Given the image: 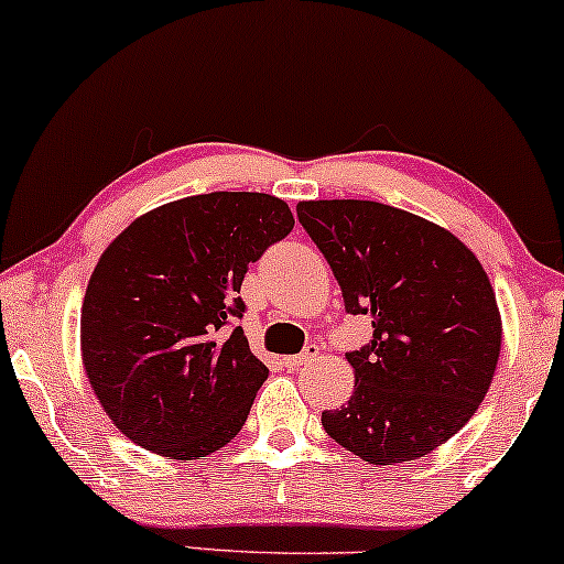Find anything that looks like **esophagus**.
<instances>
[{"label":"esophagus","instance_id":"1","mask_svg":"<svg viewBox=\"0 0 564 564\" xmlns=\"http://www.w3.org/2000/svg\"><path fill=\"white\" fill-rule=\"evenodd\" d=\"M317 354H319V348L315 346V344H310L304 348L302 354H296V356H286V365L291 367V369H302V367H310L312 361L317 359Z\"/></svg>","mask_w":564,"mask_h":564}]
</instances>
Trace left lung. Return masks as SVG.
<instances>
[{"label": "left lung", "mask_w": 564, "mask_h": 564, "mask_svg": "<svg viewBox=\"0 0 564 564\" xmlns=\"http://www.w3.org/2000/svg\"><path fill=\"white\" fill-rule=\"evenodd\" d=\"M299 220L325 254L348 315L372 344L346 354L354 393L323 426L375 466L432 453L468 424L502 348L487 270L442 226L375 199H302Z\"/></svg>", "instance_id": "1"}]
</instances>
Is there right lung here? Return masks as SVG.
<instances>
[{
  "instance_id": "obj_1",
  "label": "right lung",
  "mask_w": 564,
  "mask_h": 564,
  "mask_svg": "<svg viewBox=\"0 0 564 564\" xmlns=\"http://www.w3.org/2000/svg\"><path fill=\"white\" fill-rule=\"evenodd\" d=\"M294 229L281 197L208 192L142 213L85 289L80 356L113 426L174 460L220 451L245 426L268 367L237 296L247 268Z\"/></svg>"
}]
</instances>
